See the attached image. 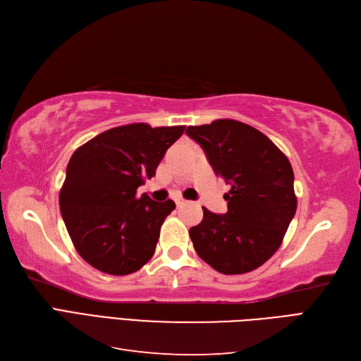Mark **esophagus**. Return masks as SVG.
Here are the masks:
<instances>
[{"label": "esophagus", "instance_id": "1", "mask_svg": "<svg viewBox=\"0 0 361 361\" xmlns=\"http://www.w3.org/2000/svg\"><path fill=\"white\" fill-rule=\"evenodd\" d=\"M185 203H187V202H185L183 199H178V200H176V206H178V207H182Z\"/></svg>", "mask_w": 361, "mask_h": 361}]
</instances>
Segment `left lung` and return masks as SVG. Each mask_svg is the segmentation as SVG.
Instances as JSON below:
<instances>
[{"label":"left lung","instance_id":"1","mask_svg":"<svg viewBox=\"0 0 361 361\" xmlns=\"http://www.w3.org/2000/svg\"><path fill=\"white\" fill-rule=\"evenodd\" d=\"M187 135L231 185L227 212L203 207L202 223L190 228L194 250L221 274L259 268L279 250L297 211L289 159L260 130L232 118L188 126Z\"/></svg>","mask_w":361,"mask_h":361}]
</instances>
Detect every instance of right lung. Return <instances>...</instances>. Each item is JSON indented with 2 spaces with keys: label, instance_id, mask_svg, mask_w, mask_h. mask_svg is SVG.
<instances>
[{
  "label": "right lung",
  "instance_id": "obj_1",
  "mask_svg": "<svg viewBox=\"0 0 361 361\" xmlns=\"http://www.w3.org/2000/svg\"><path fill=\"white\" fill-rule=\"evenodd\" d=\"M185 126L130 123L108 129L76 149L60 190V211L80 256L105 274L128 276L155 253L161 226L176 207L137 188Z\"/></svg>",
  "mask_w": 361,
  "mask_h": 361
}]
</instances>
